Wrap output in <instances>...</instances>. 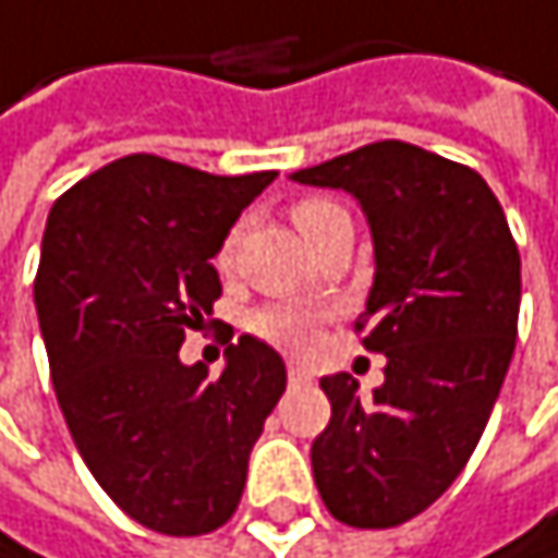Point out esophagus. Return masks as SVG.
Segmentation results:
<instances>
[{"mask_svg": "<svg viewBox=\"0 0 558 558\" xmlns=\"http://www.w3.org/2000/svg\"><path fill=\"white\" fill-rule=\"evenodd\" d=\"M288 379L291 386H301V383H311V373L301 363H288Z\"/></svg>", "mask_w": 558, "mask_h": 558, "instance_id": "esophagus-1", "label": "esophagus"}]
</instances>
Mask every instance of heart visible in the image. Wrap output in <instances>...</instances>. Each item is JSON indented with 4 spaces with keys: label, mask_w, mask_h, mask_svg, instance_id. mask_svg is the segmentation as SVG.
Listing matches in <instances>:
<instances>
[{
    "label": "heart",
    "mask_w": 558,
    "mask_h": 558,
    "mask_svg": "<svg viewBox=\"0 0 558 558\" xmlns=\"http://www.w3.org/2000/svg\"><path fill=\"white\" fill-rule=\"evenodd\" d=\"M340 218H350L340 205L333 202H324V198H307L294 208V225L298 231L304 234V241H311L317 231H324L327 225L340 221ZM231 251H234V234L225 238L221 251H218V264L228 267L231 264ZM317 320L320 314L314 307H304V304H270L264 311H257L251 317V330L274 343V347H281V350H307L314 343V333H317Z\"/></svg>",
    "instance_id": "b5f03b06"
}]
</instances>
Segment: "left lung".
I'll use <instances>...</instances> for the list:
<instances>
[{
	"mask_svg": "<svg viewBox=\"0 0 558 558\" xmlns=\"http://www.w3.org/2000/svg\"><path fill=\"white\" fill-rule=\"evenodd\" d=\"M291 179L360 202L376 257L363 343L386 356L373 396L350 373L320 379L333 415L311 448L314 481L340 523L399 526L454 484L487 428L517 343L520 251L474 169L402 140Z\"/></svg>",
	"mask_w": 558,
	"mask_h": 558,
	"instance_id": "left-lung-1",
	"label": "left lung"
}]
</instances>
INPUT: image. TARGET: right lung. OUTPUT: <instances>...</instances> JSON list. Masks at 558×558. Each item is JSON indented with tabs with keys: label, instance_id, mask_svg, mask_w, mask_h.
<instances>
[{
	"label": "right lung",
	"instance_id": "right-lung-1",
	"mask_svg": "<svg viewBox=\"0 0 558 558\" xmlns=\"http://www.w3.org/2000/svg\"><path fill=\"white\" fill-rule=\"evenodd\" d=\"M274 175L133 153L68 189L45 225L35 311L61 415L107 497L166 536L228 523L288 386L284 360L247 333L218 379L179 360L221 294L211 257Z\"/></svg>",
	"mask_w": 558,
	"mask_h": 558
}]
</instances>
